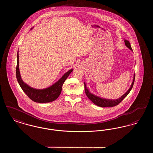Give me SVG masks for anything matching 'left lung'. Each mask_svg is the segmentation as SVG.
<instances>
[{"instance_id": "8db88e82", "label": "left lung", "mask_w": 153, "mask_h": 153, "mask_svg": "<svg viewBox=\"0 0 153 153\" xmlns=\"http://www.w3.org/2000/svg\"><path fill=\"white\" fill-rule=\"evenodd\" d=\"M124 42L126 45V46L127 48H128L131 51H132V48H131V45L130 44V42L126 39L124 40ZM134 81H135V76H134V79L133 81L132 82L131 87L130 88V89L127 91V92L124 94L122 97H120L119 99H117V100H109V99H102L99 97H97L95 95L92 94L88 90L85 84L84 83V88H85V92L86 95L87 96L88 99L89 100H91V101L93 102L97 106L99 107H114L116 106L117 104H119L120 102H122L124 99L127 96V95L130 93V92L131 91V89L134 85Z\"/></svg>"}]
</instances>
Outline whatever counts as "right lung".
I'll return each instance as SVG.
<instances>
[{
  "label": "right lung",
  "instance_id": "obj_1",
  "mask_svg": "<svg viewBox=\"0 0 153 153\" xmlns=\"http://www.w3.org/2000/svg\"><path fill=\"white\" fill-rule=\"evenodd\" d=\"M19 54L17 53V65L16 68V76L18 82L23 92L27 95L31 100L34 102L39 103H45L53 102L57 99L61 94L62 87L66 79L72 72L73 69H71L58 80L57 82L50 87L44 89H36L30 87L25 84L21 77L19 70Z\"/></svg>",
  "mask_w": 153,
  "mask_h": 153
}]
</instances>
